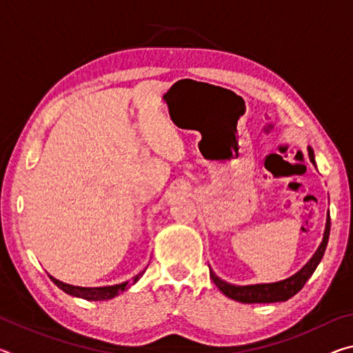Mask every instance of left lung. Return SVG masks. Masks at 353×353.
<instances>
[{
    "label": "left lung",
    "mask_w": 353,
    "mask_h": 353,
    "mask_svg": "<svg viewBox=\"0 0 353 353\" xmlns=\"http://www.w3.org/2000/svg\"><path fill=\"white\" fill-rule=\"evenodd\" d=\"M310 159L314 163V155L312 149H308ZM328 235H330V214L327 216V224H325V232H324V240H322L321 246L316 250V254L312 256L305 266L302 268L301 271L294 276L282 280V282L277 283H263V285H248V286H235L229 285L221 280L219 277L214 276L210 271V277L214 282V285L224 292L227 297L234 299V301L243 302V303H271V302H282L288 301L290 297L297 294L299 291L303 288V285L307 283V280L312 277L316 268H318L319 261L324 256L327 243H328Z\"/></svg>",
    "instance_id": "8db88e82"
}]
</instances>
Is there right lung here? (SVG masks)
Returning <instances> with one entry per match:
<instances>
[{
  "label": "right lung",
  "instance_id": "obj_1",
  "mask_svg": "<svg viewBox=\"0 0 353 353\" xmlns=\"http://www.w3.org/2000/svg\"><path fill=\"white\" fill-rule=\"evenodd\" d=\"M143 272L137 274V276L132 279V283H135L137 280L143 276ZM51 280L62 291L67 292V294L85 299V301H109V299H113L115 296H118V292H123L124 290H128L130 286V282H124V283L113 285V286H101V288H82V286H73V285L63 283V282H61V280H57L54 277H51Z\"/></svg>",
  "mask_w": 353,
  "mask_h": 353
}]
</instances>
